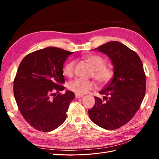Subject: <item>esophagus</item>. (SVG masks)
Returning <instances> with one entry per match:
<instances>
[{
  "mask_svg": "<svg viewBox=\"0 0 159 159\" xmlns=\"http://www.w3.org/2000/svg\"><path fill=\"white\" fill-rule=\"evenodd\" d=\"M83 96H84V95H82V94H78V93H76V94H75V98H78V99L81 98H82Z\"/></svg>",
  "mask_w": 159,
  "mask_h": 159,
  "instance_id": "1",
  "label": "esophagus"
}]
</instances>
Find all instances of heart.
Returning a JSON list of instances; mask_svg holds the SVG:
<instances>
[{
  "mask_svg": "<svg viewBox=\"0 0 159 159\" xmlns=\"http://www.w3.org/2000/svg\"><path fill=\"white\" fill-rule=\"evenodd\" d=\"M85 60L88 62L93 69L91 75L99 83L105 84L111 80L113 76V71L110 67L106 66V61L98 56H89L85 57ZM75 61L70 60L67 62L63 68V73L67 77H71L74 74ZM69 89L78 94H84L95 88L92 81L76 78L68 83Z\"/></svg>",
  "mask_w": 159,
  "mask_h": 159,
  "instance_id": "heart-1",
  "label": "heart"
}]
</instances>
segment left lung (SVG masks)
<instances>
[{
    "label": "left lung",
    "mask_w": 159,
    "mask_h": 159,
    "mask_svg": "<svg viewBox=\"0 0 159 159\" xmlns=\"http://www.w3.org/2000/svg\"><path fill=\"white\" fill-rule=\"evenodd\" d=\"M112 61L114 75L99 91L103 99L95 97L88 110L90 119L105 129L114 130L127 123L141 106L146 90V75L136 52L117 41L96 48Z\"/></svg>",
    "instance_id": "8db88e82"
}]
</instances>
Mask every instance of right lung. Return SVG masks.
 <instances>
[{"label": "right lung", "instance_id": "obj_1", "mask_svg": "<svg viewBox=\"0 0 159 159\" xmlns=\"http://www.w3.org/2000/svg\"><path fill=\"white\" fill-rule=\"evenodd\" d=\"M73 53L48 47L28 54L19 65L14 80V98L23 117L38 131H53L67 117L75 94L59 91L65 88L61 85L65 83L64 64Z\"/></svg>", "mask_w": 159, "mask_h": 159}]
</instances>
